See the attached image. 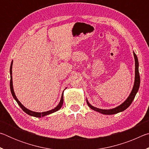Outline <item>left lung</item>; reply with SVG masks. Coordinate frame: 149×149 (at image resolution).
Here are the masks:
<instances>
[{
	"instance_id": "1",
	"label": "left lung",
	"mask_w": 149,
	"mask_h": 149,
	"mask_svg": "<svg viewBox=\"0 0 149 149\" xmlns=\"http://www.w3.org/2000/svg\"><path fill=\"white\" fill-rule=\"evenodd\" d=\"M133 55H134L135 62V82H134V85H133V89L132 91V92H131L130 95H129V97H127V99H126L122 104L118 106V107H116L114 108H112V109H110V110H103V109H100V108L94 107L93 106L89 104V102H88V100L87 99V104L91 108V109L94 110L95 111H97L98 112L101 113V114H103L111 115V114H117L118 112H122V111L127 109V108L130 107V104H132V102H133V99H134L136 94H137V93L139 90V85H140V75H139V62H138L137 55L135 54L134 52H133Z\"/></svg>"
}]
</instances>
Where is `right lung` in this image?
I'll list each match as a JSON object with an SVG mask.
<instances>
[{
    "label": "right lung",
    "instance_id": "1",
    "mask_svg": "<svg viewBox=\"0 0 149 149\" xmlns=\"http://www.w3.org/2000/svg\"><path fill=\"white\" fill-rule=\"evenodd\" d=\"M12 64H13V61H12V63H11L10 68V91H11L12 95V96H13L14 99L16 100V101L17 102V104H19V107L22 108V109L23 110L24 112L26 113V114H27L29 116H34V117H37V118H41V117L45 116H47V115L52 114V113H54L55 112H56V111H58V110H60V108H61L63 104V102H64V99H63V93H62L61 99H60V101L59 102V104H58V106L56 108H54V109H52V110H50L49 111H47V112H33V111L27 109V108L25 107L19 101L18 99H17L16 96V95H15L14 91L13 84H12Z\"/></svg>",
    "mask_w": 149,
    "mask_h": 149
}]
</instances>
